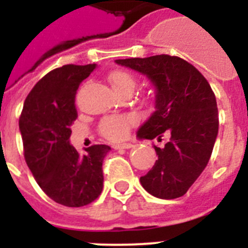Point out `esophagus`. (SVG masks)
Returning <instances> with one entry per match:
<instances>
[{
	"mask_svg": "<svg viewBox=\"0 0 248 248\" xmlns=\"http://www.w3.org/2000/svg\"><path fill=\"white\" fill-rule=\"evenodd\" d=\"M133 144L130 143H125V144H118V145H113V149H115V150H118V149H130L133 148Z\"/></svg>",
	"mask_w": 248,
	"mask_h": 248,
	"instance_id": "obj_1",
	"label": "esophagus"
}]
</instances>
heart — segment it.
Masks as SVG:
<instances>
[{
  "label": "heart",
  "mask_w": 248,
  "mask_h": 248,
  "mask_svg": "<svg viewBox=\"0 0 248 248\" xmlns=\"http://www.w3.org/2000/svg\"><path fill=\"white\" fill-rule=\"evenodd\" d=\"M108 82L111 88L118 94L131 93L135 87V78L129 72L125 71H113L108 74ZM134 119L129 115L124 117H109L100 123V133L107 139L118 141L126 137L129 126Z\"/></svg>",
  "instance_id": "1"
}]
</instances>
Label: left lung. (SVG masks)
I'll return each instance as SVG.
<instances>
[{
  "label": "left lung",
  "mask_w": 248,
  "mask_h": 248,
  "mask_svg": "<svg viewBox=\"0 0 248 248\" xmlns=\"http://www.w3.org/2000/svg\"><path fill=\"white\" fill-rule=\"evenodd\" d=\"M115 63L145 76L155 89V110L138 129V139L168 138L163 148L155 146L157 160L140 184L155 198H180L206 168L217 138L214 92L205 77L179 57L160 54Z\"/></svg>",
  "instance_id": "8db88e82"
}]
</instances>
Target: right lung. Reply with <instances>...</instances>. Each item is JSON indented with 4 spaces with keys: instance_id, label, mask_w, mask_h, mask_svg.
I'll use <instances>...</instances> for the list:
<instances>
[{
    "instance_id": "1",
    "label": "right lung",
    "mask_w": 248,
    "mask_h": 248,
    "mask_svg": "<svg viewBox=\"0 0 248 248\" xmlns=\"http://www.w3.org/2000/svg\"><path fill=\"white\" fill-rule=\"evenodd\" d=\"M97 64H67L50 71L30 92L19 118L25 159L41 189L68 207L88 205L103 190V160L108 145L85 148L71 144L77 119L76 94Z\"/></svg>"
}]
</instances>
